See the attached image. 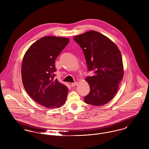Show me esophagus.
Here are the masks:
<instances>
[{"mask_svg": "<svg viewBox=\"0 0 149 149\" xmlns=\"http://www.w3.org/2000/svg\"><path fill=\"white\" fill-rule=\"evenodd\" d=\"M77 85H78V82H74V83H72V84H71V86L72 87H74V86H77Z\"/></svg>", "mask_w": 149, "mask_h": 149, "instance_id": "esophagus-1", "label": "esophagus"}]
</instances>
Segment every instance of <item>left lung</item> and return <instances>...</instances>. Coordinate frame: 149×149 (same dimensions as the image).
Masks as SVG:
<instances>
[{"label":"left lung","mask_w":149,"mask_h":149,"mask_svg":"<svg viewBox=\"0 0 149 149\" xmlns=\"http://www.w3.org/2000/svg\"><path fill=\"white\" fill-rule=\"evenodd\" d=\"M74 40L83 50L88 70L93 72L86 78L91 91L85 102L103 106L114 97L124 76L121 52L110 39L95 31L76 36Z\"/></svg>","instance_id":"obj_1"}]
</instances>
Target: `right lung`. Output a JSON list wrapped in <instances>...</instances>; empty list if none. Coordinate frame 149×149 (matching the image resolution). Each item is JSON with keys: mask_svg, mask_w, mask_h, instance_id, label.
I'll use <instances>...</instances> for the list:
<instances>
[{"mask_svg": "<svg viewBox=\"0 0 149 149\" xmlns=\"http://www.w3.org/2000/svg\"><path fill=\"white\" fill-rule=\"evenodd\" d=\"M69 39L45 36L33 43L22 60L21 77L29 96L47 109L58 108L65 102L68 89L55 79V60Z\"/></svg>", "mask_w": 149, "mask_h": 149, "instance_id": "1", "label": "right lung"}]
</instances>
